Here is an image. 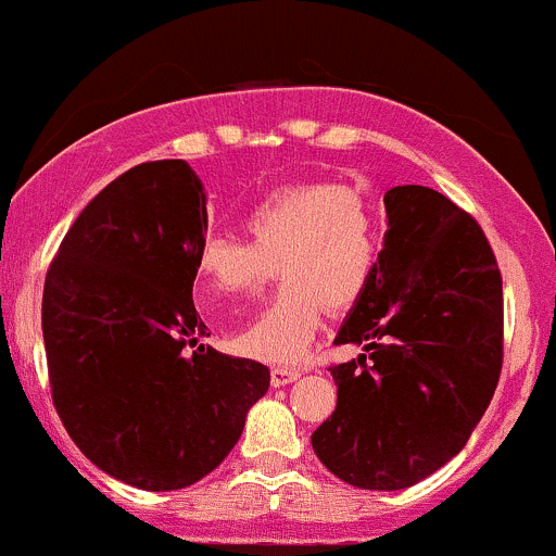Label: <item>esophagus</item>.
<instances>
[{
    "label": "esophagus",
    "instance_id": "obj_1",
    "mask_svg": "<svg viewBox=\"0 0 556 556\" xmlns=\"http://www.w3.org/2000/svg\"><path fill=\"white\" fill-rule=\"evenodd\" d=\"M300 368H283V366H276L270 371V384L273 387H286V384H291V381H296L300 379Z\"/></svg>",
    "mask_w": 556,
    "mask_h": 556
}]
</instances>
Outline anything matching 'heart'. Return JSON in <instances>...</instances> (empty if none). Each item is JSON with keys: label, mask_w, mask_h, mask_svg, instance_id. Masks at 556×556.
I'll list each match as a JSON object with an SVG mask.
<instances>
[{"label": "heart", "mask_w": 556, "mask_h": 556, "mask_svg": "<svg viewBox=\"0 0 556 556\" xmlns=\"http://www.w3.org/2000/svg\"><path fill=\"white\" fill-rule=\"evenodd\" d=\"M241 225L249 243L219 232L199 243L201 300L247 294L278 267L283 289L232 337V348L262 363H300L326 307L350 309L371 283L379 256L374 208L344 185H294L256 201Z\"/></svg>", "instance_id": "obj_1"}]
</instances>
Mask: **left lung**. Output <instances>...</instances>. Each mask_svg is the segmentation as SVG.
<instances>
[{
	"label": "left lung",
	"mask_w": 556,
	"mask_h": 556,
	"mask_svg": "<svg viewBox=\"0 0 556 556\" xmlns=\"http://www.w3.org/2000/svg\"><path fill=\"white\" fill-rule=\"evenodd\" d=\"M384 208L371 283L333 339L368 363L331 368L337 410L313 432L324 467L363 491H403L445 467L504 361V291L480 225L424 185L387 190Z\"/></svg>",
	"instance_id": "obj_1"
}]
</instances>
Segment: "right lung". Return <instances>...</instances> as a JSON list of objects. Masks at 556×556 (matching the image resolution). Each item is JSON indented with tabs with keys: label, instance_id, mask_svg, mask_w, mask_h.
Returning <instances> with one entry per match:
<instances>
[{
	"label": "right lung",
	"instance_id": "obj_1",
	"mask_svg": "<svg viewBox=\"0 0 556 556\" xmlns=\"http://www.w3.org/2000/svg\"><path fill=\"white\" fill-rule=\"evenodd\" d=\"M206 193L188 161L137 164L65 232L45 278L52 403L94 467L142 491L193 485L238 443L270 371L204 348L193 304ZM208 337V333H206Z\"/></svg>",
	"mask_w": 556,
	"mask_h": 556
}]
</instances>
